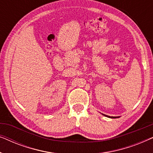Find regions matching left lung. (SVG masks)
Returning a JSON list of instances; mask_svg holds the SVG:
<instances>
[{
  "instance_id": "1",
  "label": "left lung",
  "mask_w": 153,
  "mask_h": 153,
  "mask_svg": "<svg viewBox=\"0 0 153 153\" xmlns=\"http://www.w3.org/2000/svg\"><path fill=\"white\" fill-rule=\"evenodd\" d=\"M104 116H106V117H108V118H119V117H113V116H106V115H104Z\"/></svg>"
}]
</instances>
